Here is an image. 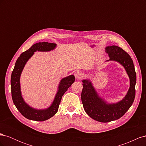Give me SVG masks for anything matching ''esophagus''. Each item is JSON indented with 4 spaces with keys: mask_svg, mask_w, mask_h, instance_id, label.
Returning a JSON list of instances; mask_svg holds the SVG:
<instances>
[{
    "mask_svg": "<svg viewBox=\"0 0 146 146\" xmlns=\"http://www.w3.org/2000/svg\"><path fill=\"white\" fill-rule=\"evenodd\" d=\"M75 77H76V79L77 80H79V79H81L83 77V73L80 71H78L75 74Z\"/></svg>",
    "mask_w": 146,
    "mask_h": 146,
    "instance_id": "1",
    "label": "esophagus"
}]
</instances>
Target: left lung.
<instances>
[{"label": "left lung", "instance_id": "8db88e82", "mask_svg": "<svg viewBox=\"0 0 146 146\" xmlns=\"http://www.w3.org/2000/svg\"><path fill=\"white\" fill-rule=\"evenodd\" d=\"M105 51L110 57L105 62L115 61L125 69L130 80V87L122 100L117 102L110 103L99 94L90 78L82 80L81 99L84 110L90 117L100 122L117 120L128 111L135 99L136 82L135 69L130 56L117 46H107Z\"/></svg>", "mask_w": 146, "mask_h": 146}]
</instances>
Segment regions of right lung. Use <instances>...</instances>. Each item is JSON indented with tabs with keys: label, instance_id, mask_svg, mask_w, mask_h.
Masks as SVG:
<instances>
[{
	"label": "right lung",
	"instance_id": "obj_1",
	"mask_svg": "<svg viewBox=\"0 0 146 146\" xmlns=\"http://www.w3.org/2000/svg\"><path fill=\"white\" fill-rule=\"evenodd\" d=\"M56 46V44L47 42L36 43L29 49L23 52L16 61L11 77L12 99L19 111L25 117L30 120L44 121L54 116L58 111L62 96L75 82L74 75H70L61 79L54 100L47 108H35L31 107L24 100L22 95L20 78L26 63L34 55L35 52H50L54 50Z\"/></svg>",
	"mask_w": 146,
	"mask_h": 146
}]
</instances>
